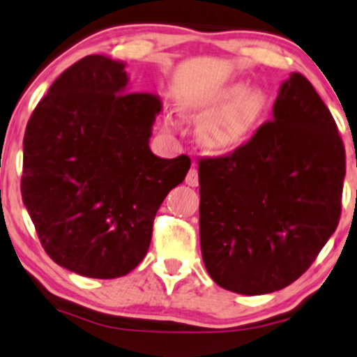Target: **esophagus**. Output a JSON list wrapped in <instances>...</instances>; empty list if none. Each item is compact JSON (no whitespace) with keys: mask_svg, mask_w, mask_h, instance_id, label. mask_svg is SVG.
I'll return each instance as SVG.
<instances>
[{"mask_svg":"<svg viewBox=\"0 0 357 357\" xmlns=\"http://www.w3.org/2000/svg\"><path fill=\"white\" fill-rule=\"evenodd\" d=\"M185 183L188 187H197L199 185V172L197 169H190L188 170L187 177H185Z\"/></svg>","mask_w":357,"mask_h":357,"instance_id":"obj_1","label":"esophagus"}]
</instances>
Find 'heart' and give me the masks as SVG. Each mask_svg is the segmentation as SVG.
I'll return each mask as SVG.
<instances>
[{
  "label": "heart",
  "instance_id": "b5f03b06",
  "mask_svg": "<svg viewBox=\"0 0 357 357\" xmlns=\"http://www.w3.org/2000/svg\"><path fill=\"white\" fill-rule=\"evenodd\" d=\"M235 84L217 92L212 98L215 109L204 119L200 134L212 149H227L240 142L261 112V99L255 92H245Z\"/></svg>",
  "mask_w": 357,
  "mask_h": 357
}]
</instances>
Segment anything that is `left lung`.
Returning a JSON list of instances; mask_svg holds the SVG:
<instances>
[{
    "mask_svg": "<svg viewBox=\"0 0 357 357\" xmlns=\"http://www.w3.org/2000/svg\"><path fill=\"white\" fill-rule=\"evenodd\" d=\"M271 114L245 145L199 164L205 268L246 296L300 278L341 215L344 145L313 84L289 74Z\"/></svg>",
    "mask_w": 357,
    "mask_h": 357,
    "instance_id": "1",
    "label": "left lung"
}]
</instances>
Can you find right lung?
I'll return each instance as SVG.
<instances>
[{"label": "right lung", "instance_id": "add662e5", "mask_svg": "<svg viewBox=\"0 0 357 357\" xmlns=\"http://www.w3.org/2000/svg\"><path fill=\"white\" fill-rule=\"evenodd\" d=\"M160 100L130 94L126 63L82 57L39 100L23 140L21 195L46 253L87 278L142 261L158 206L190 158L152 153Z\"/></svg>", "mask_w": 357, "mask_h": 357}]
</instances>
